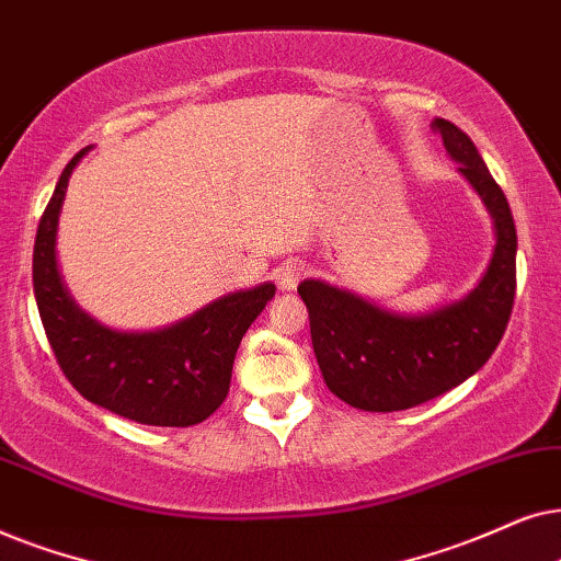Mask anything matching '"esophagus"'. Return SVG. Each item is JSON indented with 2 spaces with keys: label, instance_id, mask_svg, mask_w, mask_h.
Instances as JSON below:
<instances>
[{
  "label": "esophagus",
  "instance_id": "obj_1",
  "mask_svg": "<svg viewBox=\"0 0 561 561\" xmlns=\"http://www.w3.org/2000/svg\"><path fill=\"white\" fill-rule=\"evenodd\" d=\"M305 274V266L297 264V261H287V264H282L279 268L274 272V279L276 285H279V289H295L297 285H300Z\"/></svg>",
  "mask_w": 561,
  "mask_h": 561
}]
</instances>
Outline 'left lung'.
I'll return each instance as SVG.
<instances>
[{
    "instance_id": "1",
    "label": "left lung",
    "mask_w": 561,
    "mask_h": 561,
    "mask_svg": "<svg viewBox=\"0 0 561 561\" xmlns=\"http://www.w3.org/2000/svg\"><path fill=\"white\" fill-rule=\"evenodd\" d=\"M446 151L495 222V249L465 300L425 316H398L354 293L305 279L318 367L335 398L369 413H392L449 392L480 371L503 339L515 297V222L507 199L467 133L436 117Z\"/></svg>"
}]
</instances>
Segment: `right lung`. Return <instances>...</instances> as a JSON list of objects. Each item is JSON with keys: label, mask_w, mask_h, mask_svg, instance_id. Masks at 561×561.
I'll use <instances>...</instances> for the list:
<instances>
[{"label": "right lung", "mask_w": 561, "mask_h": 561, "mask_svg": "<svg viewBox=\"0 0 561 561\" xmlns=\"http://www.w3.org/2000/svg\"><path fill=\"white\" fill-rule=\"evenodd\" d=\"M89 148L66 163L37 226L33 289L48 343L66 379L89 402L146 425L203 423L230 390L243 333L274 297V285L220 297L161 331L119 333L77 308L56 266V228L66 186Z\"/></svg>", "instance_id": "obj_1"}]
</instances>
